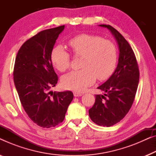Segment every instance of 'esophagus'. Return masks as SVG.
Wrapping results in <instances>:
<instances>
[{"instance_id":"obj_1","label":"esophagus","mask_w":156,"mask_h":156,"mask_svg":"<svg viewBox=\"0 0 156 156\" xmlns=\"http://www.w3.org/2000/svg\"><path fill=\"white\" fill-rule=\"evenodd\" d=\"M83 94L82 93H79V92H74V96L75 97H81V96H82Z\"/></svg>"}]
</instances>
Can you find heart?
I'll return each mask as SVG.
<instances>
[{
  "instance_id": "obj_1",
  "label": "heart",
  "mask_w": 156,
  "mask_h": 156,
  "mask_svg": "<svg viewBox=\"0 0 156 156\" xmlns=\"http://www.w3.org/2000/svg\"><path fill=\"white\" fill-rule=\"evenodd\" d=\"M68 44L76 55L83 56L82 69L73 71L64 76L62 84L64 88L82 92L98 80L109 77L116 65L117 51L114 44L99 36L80 34L72 37ZM50 60L59 72L67 70L70 65L69 53L62 45H56L50 52Z\"/></svg>"
}]
</instances>
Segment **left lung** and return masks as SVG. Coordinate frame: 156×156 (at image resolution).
Returning a JSON list of instances; mask_svg holds the SVG:
<instances>
[{"label": "left lung", "instance_id": "1", "mask_svg": "<svg viewBox=\"0 0 156 156\" xmlns=\"http://www.w3.org/2000/svg\"><path fill=\"white\" fill-rule=\"evenodd\" d=\"M118 44L119 59L112 76L97 89L103 94H96L95 103L89 110L91 121L96 124L111 126L123 119L131 108L139 82V70L136 56L126 40L116 29L106 25Z\"/></svg>", "mask_w": 156, "mask_h": 156}]
</instances>
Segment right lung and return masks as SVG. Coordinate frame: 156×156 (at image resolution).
<instances>
[{
  "instance_id": "right-lung-1",
  "label": "right lung",
  "mask_w": 156,
  "mask_h": 156,
  "mask_svg": "<svg viewBox=\"0 0 156 156\" xmlns=\"http://www.w3.org/2000/svg\"><path fill=\"white\" fill-rule=\"evenodd\" d=\"M65 27L45 30L27 40L15 62L13 80L23 107L29 118L42 128L62 122L74 97L70 91H50L58 80L50 52Z\"/></svg>"
}]
</instances>
